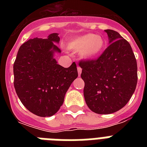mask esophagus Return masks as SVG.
Listing matches in <instances>:
<instances>
[{"label": "esophagus", "mask_w": 147, "mask_h": 147, "mask_svg": "<svg viewBox=\"0 0 147 147\" xmlns=\"http://www.w3.org/2000/svg\"><path fill=\"white\" fill-rule=\"evenodd\" d=\"M78 75L80 76L81 73H82V68L81 67H78Z\"/></svg>", "instance_id": "1"}]
</instances>
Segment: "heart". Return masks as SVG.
Segmentation results:
<instances>
[{
  "instance_id": "b5f03b06",
  "label": "heart",
  "mask_w": 147,
  "mask_h": 147,
  "mask_svg": "<svg viewBox=\"0 0 147 147\" xmlns=\"http://www.w3.org/2000/svg\"><path fill=\"white\" fill-rule=\"evenodd\" d=\"M105 46L104 38L94 33H88L75 38L68 45L71 50L80 51L81 55L85 59H93L100 55Z\"/></svg>"
}]
</instances>
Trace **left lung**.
I'll return each mask as SVG.
<instances>
[{
  "instance_id": "8db88e82",
  "label": "left lung",
  "mask_w": 147,
  "mask_h": 147,
  "mask_svg": "<svg viewBox=\"0 0 147 147\" xmlns=\"http://www.w3.org/2000/svg\"><path fill=\"white\" fill-rule=\"evenodd\" d=\"M111 44L96 59L81 60V77L88 107L99 114L125 106L137 83V64L130 43L117 32L105 30Z\"/></svg>"
}]
</instances>
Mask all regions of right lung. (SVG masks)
I'll use <instances>...</instances> for the list:
<instances>
[{"label":"right lung","mask_w":147,"mask_h":147,"mask_svg":"<svg viewBox=\"0 0 147 147\" xmlns=\"http://www.w3.org/2000/svg\"><path fill=\"white\" fill-rule=\"evenodd\" d=\"M58 33L47 39L34 38L20 46L13 63V85L17 96L28 111L40 117L53 116L59 110L65 94L78 77L76 62L69 68L53 58L61 50Z\"/></svg>","instance_id":"add662e5"}]
</instances>
